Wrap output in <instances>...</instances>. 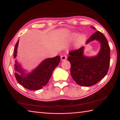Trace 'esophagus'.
I'll use <instances>...</instances> for the list:
<instances>
[{
  "label": "esophagus",
  "instance_id": "1",
  "mask_svg": "<svg viewBox=\"0 0 120 120\" xmlns=\"http://www.w3.org/2000/svg\"><path fill=\"white\" fill-rule=\"evenodd\" d=\"M61 60H62V61L66 60L67 59V56L66 55H63L62 56H61Z\"/></svg>",
  "mask_w": 120,
  "mask_h": 120
}]
</instances>
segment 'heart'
Returning <instances> with one entry per match:
<instances>
[{"label": "heart", "mask_w": 120, "mask_h": 120, "mask_svg": "<svg viewBox=\"0 0 120 120\" xmlns=\"http://www.w3.org/2000/svg\"><path fill=\"white\" fill-rule=\"evenodd\" d=\"M77 38L76 41L75 43V46L76 47H79L85 42V41L87 38V36L85 34H81L79 35L78 33H73L71 35V38Z\"/></svg>", "instance_id": "obj_1"}]
</instances>
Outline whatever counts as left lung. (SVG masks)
Here are the masks:
<instances>
[{
	"label": "left lung",
	"mask_w": 120,
	"mask_h": 120,
	"mask_svg": "<svg viewBox=\"0 0 120 120\" xmlns=\"http://www.w3.org/2000/svg\"><path fill=\"white\" fill-rule=\"evenodd\" d=\"M91 28L95 29L91 26ZM97 40L100 43V50L94 56L87 57L84 55V47L69 52L68 60L71 64V74L78 84L90 86L97 84L106 75L109 68L110 54V47L106 38L99 31L92 35L86 44Z\"/></svg>",
	"instance_id": "8db88e82"
}]
</instances>
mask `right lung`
<instances>
[{"instance_id": "obj_1", "label": "right lung", "mask_w": 120, "mask_h": 120, "mask_svg": "<svg viewBox=\"0 0 120 120\" xmlns=\"http://www.w3.org/2000/svg\"><path fill=\"white\" fill-rule=\"evenodd\" d=\"M19 40L15 46L14 58L15 59L17 54ZM60 57L57 56L54 58H47L42 61L38 66L30 73H26L17 60H15V76L17 82L29 90H40L45 86L51 78L54 69L59 64Z\"/></svg>"}]
</instances>
